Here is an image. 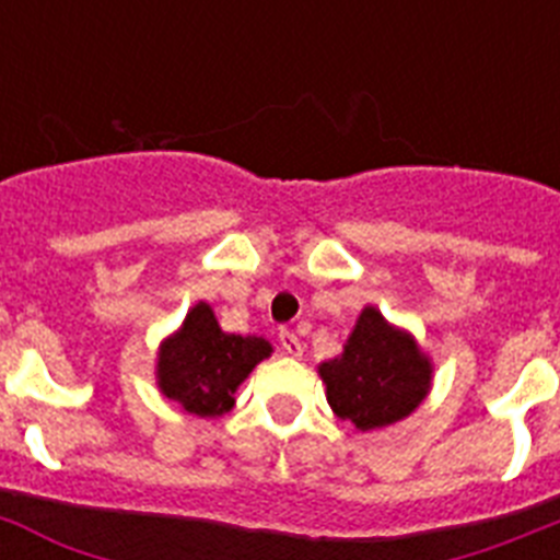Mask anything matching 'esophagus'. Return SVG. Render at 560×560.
Wrapping results in <instances>:
<instances>
[{"mask_svg":"<svg viewBox=\"0 0 560 560\" xmlns=\"http://www.w3.org/2000/svg\"><path fill=\"white\" fill-rule=\"evenodd\" d=\"M279 343H281V352L290 354V358H301V352H304L301 340L295 338V332H290V329H281Z\"/></svg>","mask_w":560,"mask_h":560,"instance_id":"esophagus-1","label":"esophagus"}]
</instances>
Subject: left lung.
I'll return each instance as SVG.
<instances>
[{"mask_svg": "<svg viewBox=\"0 0 560 560\" xmlns=\"http://www.w3.org/2000/svg\"><path fill=\"white\" fill-rule=\"evenodd\" d=\"M318 374L335 415L358 431H374L415 415L431 392L434 363L415 335L366 304L343 352L320 363Z\"/></svg>", "mask_w": 560, "mask_h": 560, "instance_id": "left-lung-1", "label": "left lung"}]
</instances>
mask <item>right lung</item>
<instances>
[{"label":"right lung","mask_w":560,"mask_h":560,"mask_svg":"<svg viewBox=\"0 0 560 560\" xmlns=\"http://www.w3.org/2000/svg\"><path fill=\"white\" fill-rule=\"evenodd\" d=\"M273 354L261 335H233L220 327L208 301H197L179 329L160 340L154 377L160 395L202 420L228 415L236 388Z\"/></svg>","instance_id":"1"}]
</instances>
